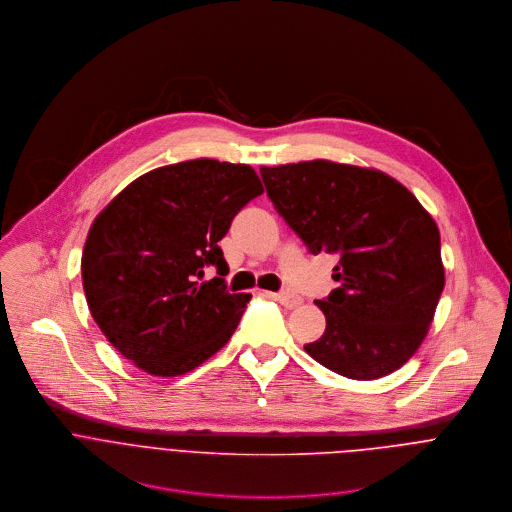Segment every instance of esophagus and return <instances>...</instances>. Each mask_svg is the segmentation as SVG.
I'll return each instance as SVG.
<instances>
[{"label":"esophagus","instance_id":"obj_1","mask_svg":"<svg viewBox=\"0 0 512 512\" xmlns=\"http://www.w3.org/2000/svg\"><path fill=\"white\" fill-rule=\"evenodd\" d=\"M266 296L272 298V300H276V302H280V304L286 306V308H296V306L302 302V298L296 296V294H292V292H266Z\"/></svg>","mask_w":512,"mask_h":512}]
</instances>
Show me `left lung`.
Instances as JSON below:
<instances>
[{"instance_id":"1","label":"left lung","mask_w":512,"mask_h":512,"mask_svg":"<svg viewBox=\"0 0 512 512\" xmlns=\"http://www.w3.org/2000/svg\"><path fill=\"white\" fill-rule=\"evenodd\" d=\"M276 212L314 256L340 258L316 306L326 330L304 350L328 370L374 380L422 344L444 288L440 234L394 178L326 160L260 168Z\"/></svg>"}]
</instances>
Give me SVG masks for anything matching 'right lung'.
<instances>
[{"label":"right lung","instance_id":"1","mask_svg":"<svg viewBox=\"0 0 512 512\" xmlns=\"http://www.w3.org/2000/svg\"><path fill=\"white\" fill-rule=\"evenodd\" d=\"M264 192L246 164L190 160L152 170L94 220L82 282L112 346L154 376H178L234 334L250 294H230L218 242ZM214 265L218 277L202 281Z\"/></svg>","mask_w":512,"mask_h":512}]
</instances>
